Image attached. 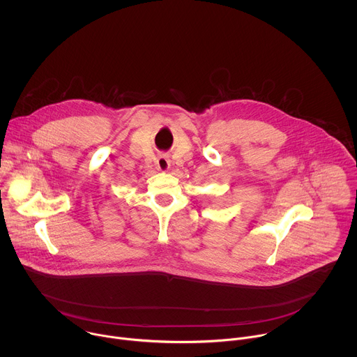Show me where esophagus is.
<instances>
[{
  "label": "esophagus",
  "instance_id": "obj_1",
  "mask_svg": "<svg viewBox=\"0 0 357 357\" xmlns=\"http://www.w3.org/2000/svg\"><path fill=\"white\" fill-rule=\"evenodd\" d=\"M156 167L160 172H167L169 167H170V159L166 155H159L156 158Z\"/></svg>",
  "mask_w": 357,
  "mask_h": 357
}]
</instances>
